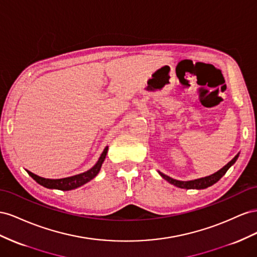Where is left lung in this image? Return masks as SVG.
Masks as SVG:
<instances>
[{"mask_svg":"<svg viewBox=\"0 0 257 257\" xmlns=\"http://www.w3.org/2000/svg\"><path fill=\"white\" fill-rule=\"evenodd\" d=\"M239 157V154H237L236 156H234L228 164H227L226 166H224L221 170H218L217 172L213 173L209 175V177H206V178H201V179H197V180H193V181H178V180H174L170 177H168V175L164 174L159 172V174L163 177L166 181H168L170 183V184L177 186V187H180V188H186V189H203V188H207L209 186H212L213 184H215V183L221 179L223 175L227 172V170L229 169V168L236 163V160L238 159Z\"/></svg>","mask_w":257,"mask_h":257,"instance_id":"8db88e82","label":"left lung"}]
</instances>
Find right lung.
Wrapping results in <instances>:
<instances>
[{
  "instance_id": "add662e5",
  "label": "right lung",
  "mask_w": 257,
  "mask_h": 257,
  "mask_svg": "<svg viewBox=\"0 0 257 257\" xmlns=\"http://www.w3.org/2000/svg\"><path fill=\"white\" fill-rule=\"evenodd\" d=\"M107 150H108V146H106V148L104 149V151L102 152L99 160L97 161V164L94 165L91 168V169H89V170L86 171V172H83V173L73 175V177L53 180V179H45V178L39 177V175H36V174L30 172L29 170H27V172L29 173V175H30V177L34 181H36L40 185L46 187V188L60 189V190L75 189V188H77L79 186L86 184L87 182L91 181L99 173V171L101 169V166H102V164H103V161H104L105 156H106V154H107Z\"/></svg>"
}]
</instances>
